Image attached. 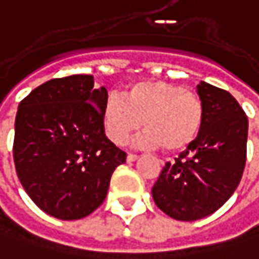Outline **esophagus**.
<instances>
[{
  "label": "esophagus",
  "instance_id": "1",
  "mask_svg": "<svg viewBox=\"0 0 259 259\" xmlns=\"http://www.w3.org/2000/svg\"><path fill=\"white\" fill-rule=\"evenodd\" d=\"M127 162H133V161H136L138 160V155L136 154H127Z\"/></svg>",
  "mask_w": 259,
  "mask_h": 259
}]
</instances>
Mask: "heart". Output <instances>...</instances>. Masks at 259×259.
Returning <instances> with one entry per match:
<instances>
[{"label": "heart", "instance_id": "obj_1", "mask_svg": "<svg viewBox=\"0 0 259 259\" xmlns=\"http://www.w3.org/2000/svg\"><path fill=\"white\" fill-rule=\"evenodd\" d=\"M104 129L110 141L121 145L133 132L144 148L182 151L198 136L204 121L201 98L180 84L164 80H142L130 84L123 97L110 94L102 105Z\"/></svg>", "mask_w": 259, "mask_h": 259}]
</instances>
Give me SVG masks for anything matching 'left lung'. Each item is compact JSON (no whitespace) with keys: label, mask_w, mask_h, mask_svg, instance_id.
<instances>
[{"label":"left lung","mask_w":259,"mask_h":259,"mask_svg":"<svg viewBox=\"0 0 259 259\" xmlns=\"http://www.w3.org/2000/svg\"><path fill=\"white\" fill-rule=\"evenodd\" d=\"M204 121L196 139L167 162L152 188L157 206L168 217L195 221L215 212L233 195L245 162L248 117L227 91L201 82Z\"/></svg>","instance_id":"obj_1"}]
</instances>
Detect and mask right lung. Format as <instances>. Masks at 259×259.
<instances>
[{
  "mask_svg": "<svg viewBox=\"0 0 259 259\" xmlns=\"http://www.w3.org/2000/svg\"><path fill=\"white\" fill-rule=\"evenodd\" d=\"M107 89L94 76L51 79L19 104L13 155L30 199L60 220H79L98 208L126 152L107 136L102 105Z\"/></svg>",
  "mask_w": 259,
  "mask_h": 259,
  "instance_id": "1",
  "label": "right lung"
}]
</instances>
